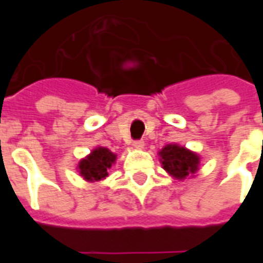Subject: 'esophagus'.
Masks as SVG:
<instances>
[{"label":"esophagus","mask_w":263,"mask_h":263,"mask_svg":"<svg viewBox=\"0 0 263 263\" xmlns=\"http://www.w3.org/2000/svg\"><path fill=\"white\" fill-rule=\"evenodd\" d=\"M133 146L136 148H138V150H142V148L145 147V142H143V141H134Z\"/></svg>","instance_id":"1"}]
</instances>
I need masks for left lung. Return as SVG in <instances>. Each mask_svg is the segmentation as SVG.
Segmentation results:
<instances>
[{
	"label": "left lung",
	"mask_w": 263,
	"mask_h": 263,
	"mask_svg": "<svg viewBox=\"0 0 263 263\" xmlns=\"http://www.w3.org/2000/svg\"><path fill=\"white\" fill-rule=\"evenodd\" d=\"M158 155L164 171L180 182L194 178L200 167V155L178 143H168L158 152Z\"/></svg>",
	"instance_id": "8db88e82"
}]
</instances>
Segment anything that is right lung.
I'll use <instances>...</instances> for the list:
<instances>
[{"mask_svg": "<svg viewBox=\"0 0 263 263\" xmlns=\"http://www.w3.org/2000/svg\"><path fill=\"white\" fill-rule=\"evenodd\" d=\"M116 159L117 154L104 146H97L87 157L80 159L76 170L85 182H100L109 175L108 170L116 163Z\"/></svg>", "mask_w": 263, "mask_h": 263, "instance_id": "right-lung-1", "label": "right lung"}]
</instances>
